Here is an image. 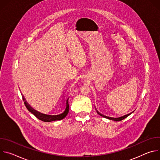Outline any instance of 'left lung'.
<instances>
[{"mask_svg": "<svg viewBox=\"0 0 160 160\" xmlns=\"http://www.w3.org/2000/svg\"><path fill=\"white\" fill-rule=\"evenodd\" d=\"M96 111H97V112L99 114V115H100V116H101V117H104V118H108V119H109V120H113V121H115V122H119V121H121V120H123L124 118H127L128 116H129L130 114L132 113H130V114H128V115H124V116H122V117H118V118H109V117H106V116H104V115H102V114H101L99 112H98V111L96 109Z\"/></svg>", "mask_w": 160, "mask_h": 160, "instance_id": "obj_1", "label": "left lung"}]
</instances>
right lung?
<instances>
[{
	"instance_id": "add662e5",
	"label": "right lung",
	"mask_w": 160,
	"mask_h": 160,
	"mask_svg": "<svg viewBox=\"0 0 160 160\" xmlns=\"http://www.w3.org/2000/svg\"><path fill=\"white\" fill-rule=\"evenodd\" d=\"M22 99L25 101V99L22 96ZM25 105L27 109L34 115L38 119L45 122H50L52 121L61 120L64 118L68 115L69 111V104H68V98L66 96H63V99L61 102L58 105V108L56 109L52 115L49 114L50 110L49 107H38L34 108L32 107L27 101H25ZM39 109H38V108Z\"/></svg>"
}]
</instances>
